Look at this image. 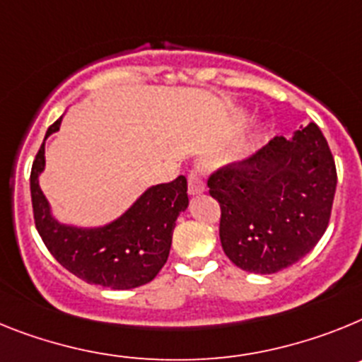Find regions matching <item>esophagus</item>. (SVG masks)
<instances>
[{
    "label": "esophagus",
    "mask_w": 362,
    "mask_h": 362,
    "mask_svg": "<svg viewBox=\"0 0 362 362\" xmlns=\"http://www.w3.org/2000/svg\"><path fill=\"white\" fill-rule=\"evenodd\" d=\"M187 189L191 194H199L204 191V180L197 169H191L189 175H187Z\"/></svg>",
    "instance_id": "34e87169"
}]
</instances>
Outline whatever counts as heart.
I'll list each match as a JSON object with an SVG mask.
<instances>
[{"mask_svg": "<svg viewBox=\"0 0 362 362\" xmlns=\"http://www.w3.org/2000/svg\"><path fill=\"white\" fill-rule=\"evenodd\" d=\"M247 147H250V140H247V138H244V140L240 142V151H246Z\"/></svg>", "mask_w": 362, "mask_h": 362, "instance_id": "obj_1", "label": "heart"}]
</instances>
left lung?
<instances>
[{"label": "left lung", "mask_w": 362, "mask_h": 362, "mask_svg": "<svg viewBox=\"0 0 362 362\" xmlns=\"http://www.w3.org/2000/svg\"><path fill=\"white\" fill-rule=\"evenodd\" d=\"M335 185V160L315 124L220 165L207 187L220 206L218 233L228 259L260 275L303 259L328 228Z\"/></svg>", "instance_id": "8db88e82"}]
</instances>
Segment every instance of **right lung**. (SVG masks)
<instances>
[{"label": "right lung", "mask_w": 362, "mask_h": 362, "mask_svg": "<svg viewBox=\"0 0 362 362\" xmlns=\"http://www.w3.org/2000/svg\"><path fill=\"white\" fill-rule=\"evenodd\" d=\"M59 120L47 129L52 134ZM45 165V142L30 171L34 224L43 244L65 269L89 284L111 290H131L158 275L169 257L175 220L184 211L187 180L184 175L147 189L124 216L100 229H76L58 224L49 213L37 175Z\"/></svg>", "instance_id": "obj_1"}]
</instances>
